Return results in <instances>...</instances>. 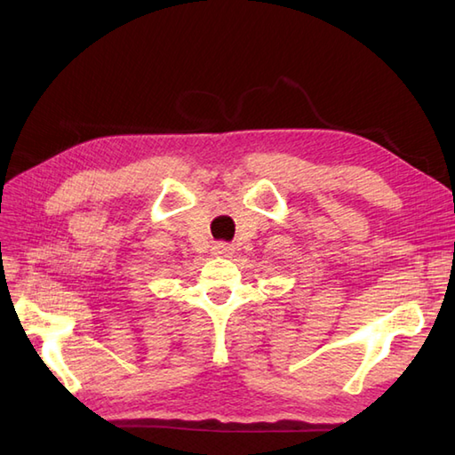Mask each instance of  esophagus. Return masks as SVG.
I'll return each mask as SVG.
<instances>
[{
    "label": "esophagus",
    "mask_w": 455,
    "mask_h": 455,
    "mask_svg": "<svg viewBox=\"0 0 455 455\" xmlns=\"http://www.w3.org/2000/svg\"><path fill=\"white\" fill-rule=\"evenodd\" d=\"M233 252H235V248L227 243H217L215 246H212V254L219 258H228V256H233Z\"/></svg>",
    "instance_id": "1"
}]
</instances>
